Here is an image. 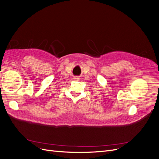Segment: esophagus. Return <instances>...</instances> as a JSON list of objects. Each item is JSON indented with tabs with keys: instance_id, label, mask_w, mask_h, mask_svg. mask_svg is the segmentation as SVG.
Listing matches in <instances>:
<instances>
[{
	"instance_id": "obj_1",
	"label": "esophagus",
	"mask_w": 159,
	"mask_h": 159,
	"mask_svg": "<svg viewBox=\"0 0 159 159\" xmlns=\"http://www.w3.org/2000/svg\"><path fill=\"white\" fill-rule=\"evenodd\" d=\"M74 80H75V81H78V80H80V78H79V77H78V76H76V77H74Z\"/></svg>"
}]
</instances>
